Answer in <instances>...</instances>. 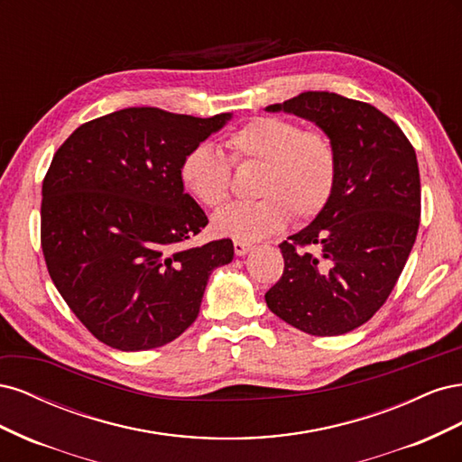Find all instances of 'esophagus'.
I'll list each match as a JSON object with an SVG mask.
<instances>
[{"instance_id":"34e87169","label":"esophagus","mask_w":462,"mask_h":462,"mask_svg":"<svg viewBox=\"0 0 462 462\" xmlns=\"http://www.w3.org/2000/svg\"><path fill=\"white\" fill-rule=\"evenodd\" d=\"M235 254L236 256H245L250 248H253V245L250 243H241V241H235Z\"/></svg>"}]
</instances>
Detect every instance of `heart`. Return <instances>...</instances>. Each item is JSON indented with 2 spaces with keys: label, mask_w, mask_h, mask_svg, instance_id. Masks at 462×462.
I'll list each match as a JSON object with an SVG mask.
<instances>
[{
  "label": "heart",
  "mask_w": 462,
  "mask_h": 462,
  "mask_svg": "<svg viewBox=\"0 0 462 462\" xmlns=\"http://www.w3.org/2000/svg\"><path fill=\"white\" fill-rule=\"evenodd\" d=\"M227 158L209 144L190 148L180 162V180L206 208L217 209L231 197L233 165H260L254 202L223 208L212 219L217 235L241 243L282 231L291 216L302 223L324 209L339 175V156L331 136L299 121L260 116L223 138Z\"/></svg>",
  "instance_id": "1"
}]
</instances>
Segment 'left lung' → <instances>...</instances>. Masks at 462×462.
<instances>
[{"instance_id": "obj_1", "label": "left lung", "mask_w": 462, "mask_h": 462, "mask_svg": "<svg viewBox=\"0 0 462 462\" xmlns=\"http://www.w3.org/2000/svg\"><path fill=\"white\" fill-rule=\"evenodd\" d=\"M268 109L324 129L339 175L318 217L279 245L285 268L265 302L304 333L343 335L382 309L409 260L420 226L416 152L393 119L339 94L302 92Z\"/></svg>"}]
</instances>
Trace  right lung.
<instances>
[{
  "mask_svg": "<svg viewBox=\"0 0 462 462\" xmlns=\"http://www.w3.org/2000/svg\"><path fill=\"white\" fill-rule=\"evenodd\" d=\"M229 117L127 107L80 125L53 153L42 253L97 341L148 351L177 339L199 316L209 273L233 260L231 239L183 246L208 217L179 173L185 153Z\"/></svg>",
  "mask_w": 462,
  "mask_h": 462,
  "instance_id": "right-lung-1",
  "label": "right lung"
}]
</instances>
